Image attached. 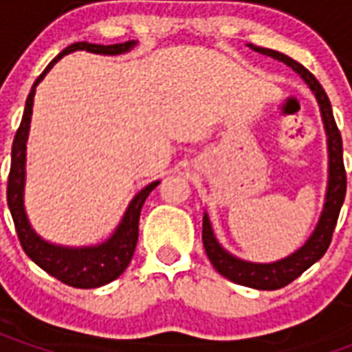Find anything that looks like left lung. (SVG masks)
I'll return each instance as SVG.
<instances>
[{"label":"left lung","mask_w":352,"mask_h":352,"mask_svg":"<svg viewBox=\"0 0 352 352\" xmlns=\"http://www.w3.org/2000/svg\"><path fill=\"white\" fill-rule=\"evenodd\" d=\"M249 49L254 52H260L264 56H272L273 60H279L288 67H292L303 82L311 88V92L317 98L322 124L326 131V145H328V184H326L324 206L318 217V222L313 234L307 237V241L285 258L275 260V262H249V260L237 258L232 252H228L214 236L213 226L209 221V214L204 213V247H206L207 258L211 260V264L217 272L224 275L226 279L234 280L237 285L243 287L256 288V290H277V288L287 287L288 283L298 279L307 267L315 264L317 260L324 256L326 249L330 247L332 241L333 228L340 217V209L345 199V190H347V175H345V166H343V143H341V133L333 120L332 105L328 96L320 87V82L315 79V75L305 69L302 64H298L283 52L277 50L264 49L249 43Z\"/></svg>","instance_id":"8db88e82"}]
</instances>
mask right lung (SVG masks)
<instances>
[{"instance_id":"obj_1","label":"right lung","mask_w":352,"mask_h":352,"mask_svg":"<svg viewBox=\"0 0 352 352\" xmlns=\"http://www.w3.org/2000/svg\"><path fill=\"white\" fill-rule=\"evenodd\" d=\"M138 41L116 43V45H94V43H73L67 49L58 54L47 69L37 77L34 87L30 90L26 100L22 122L16 130L14 141H12L11 151V173H9V183H7V204L11 209L14 228L19 234L20 245L30 258L41 270L62 280L65 285L75 288H98L107 285L116 277H120L122 272L131 262L135 245L139 236V214L141 207L145 204L146 196L160 184V181H153L146 184L145 188L131 198L130 206L124 213L122 221L116 226L115 232L103 243L88 245V247H65V245L50 243L43 239L30 224V219L24 207V186H26V143L30 135V122H32V113H34V96L37 85L45 79V75L52 69V65L58 60H62L65 54L75 52V50H87L94 54H105V56H118L130 52Z\"/></svg>"}]
</instances>
